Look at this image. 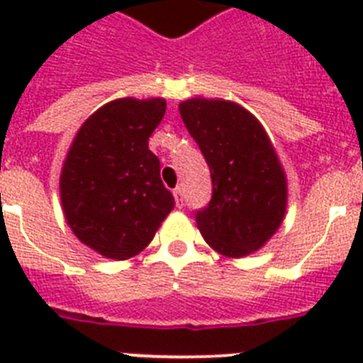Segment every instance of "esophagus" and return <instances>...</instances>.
I'll return each instance as SVG.
<instances>
[{
    "mask_svg": "<svg viewBox=\"0 0 363 363\" xmlns=\"http://www.w3.org/2000/svg\"><path fill=\"white\" fill-rule=\"evenodd\" d=\"M173 196H175L177 207L181 209L182 205H184V192H182V188H175V190H173Z\"/></svg>",
    "mask_w": 363,
    "mask_h": 363,
    "instance_id": "obj_1",
    "label": "esophagus"
}]
</instances>
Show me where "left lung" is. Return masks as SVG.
<instances>
[{"instance_id":"1","label":"left lung","mask_w":363,"mask_h":363,"mask_svg":"<svg viewBox=\"0 0 363 363\" xmlns=\"http://www.w3.org/2000/svg\"><path fill=\"white\" fill-rule=\"evenodd\" d=\"M179 111L213 179V198L196 213L198 230L222 256H248L275 235L286 213V173L275 147L235 101L192 98Z\"/></svg>"}]
</instances>
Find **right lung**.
<instances>
[{"label":"right lung","mask_w":363,"mask_h":363,"mask_svg":"<svg viewBox=\"0 0 363 363\" xmlns=\"http://www.w3.org/2000/svg\"><path fill=\"white\" fill-rule=\"evenodd\" d=\"M164 115V98L115 99L88 116L67 150L60 175L65 220L105 258L137 256L175 207L148 150Z\"/></svg>","instance_id":"right-lung-1"}]
</instances>
